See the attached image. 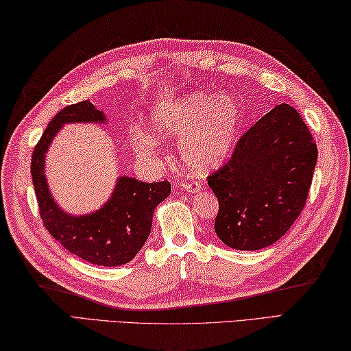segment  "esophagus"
Wrapping results in <instances>:
<instances>
[{"instance_id":"esophagus-1","label":"esophagus","mask_w":351,"mask_h":351,"mask_svg":"<svg viewBox=\"0 0 351 351\" xmlns=\"http://www.w3.org/2000/svg\"><path fill=\"white\" fill-rule=\"evenodd\" d=\"M182 189L186 193H199L202 189V183L200 182H183Z\"/></svg>"}]
</instances>
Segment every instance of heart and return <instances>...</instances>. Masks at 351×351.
<instances>
[{
	"label": "heart",
	"instance_id": "b5f03b06",
	"mask_svg": "<svg viewBox=\"0 0 351 351\" xmlns=\"http://www.w3.org/2000/svg\"><path fill=\"white\" fill-rule=\"evenodd\" d=\"M241 125L242 110L234 98L208 92H191L154 112L157 134L165 138L180 140L183 163L195 172H210L228 158ZM135 149L140 156L152 157L156 140L140 132Z\"/></svg>",
	"mask_w": 351,
	"mask_h": 351
}]
</instances>
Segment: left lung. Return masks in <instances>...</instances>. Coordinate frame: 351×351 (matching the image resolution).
Segmentation results:
<instances>
[{"label": "left lung", "mask_w": 351, "mask_h": 351, "mask_svg": "<svg viewBox=\"0 0 351 351\" xmlns=\"http://www.w3.org/2000/svg\"><path fill=\"white\" fill-rule=\"evenodd\" d=\"M317 146L302 117L280 103L237 140L206 177L219 200L214 231L230 248L256 251L291 228L310 194Z\"/></svg>", "instance_id": "obj_1"}]
</instances>
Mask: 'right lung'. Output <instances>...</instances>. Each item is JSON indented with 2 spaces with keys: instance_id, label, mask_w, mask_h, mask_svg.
I'll return each instance as SVG.
<instances>
[{
  "instance_id": "right-lung-1",
  "label": "right lung",
  "mask_w": 351,
  "mask_h": 351,
  "mask_svg": "<svg viewBox=\"0 0 351 351\" xmlns=\"http://www.w3.org/2000/svg\"><path fill=\"white\" fill-rule=\"evenodd\" d=\"M104 123V115L88 100L69 104L53 117L35 145L30 160L34 189L43 225L55 241L80 259L101 267H117L132 261L151 232L156 206L168 197V180L146 183L120 177L114 194L101 210L89 216H71L61 211L49 193L45 157L55 134L64 123Z\"/></svg>"
}]
</instances>
